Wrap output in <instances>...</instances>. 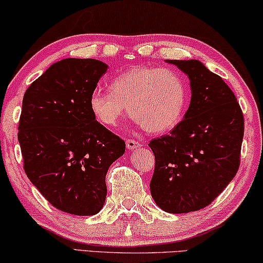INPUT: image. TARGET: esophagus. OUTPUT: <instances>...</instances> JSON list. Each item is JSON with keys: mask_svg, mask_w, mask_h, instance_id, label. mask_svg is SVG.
Here are the masks:
<instances>
[{"mask_svg": "<svg viewBox=\"0 0 263 263\" xmlns=\"http://www.w3.org/2000/svg\"><path fill=\"white\" fill-rule=\"evenodd\" d=\"M139 146H140V144L137 142V140L126 139V147H127V149L133 150V149H137V147H139Z\"/></svg>", "mask_w": 263, "mask_h": 263, "instance_id": "1", "label": "esophagus"}]
</instances>
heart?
<instances>
[{"label": "heart", "mask_w": 263, "mask_h": 263, "mask_svg": "<svg viewBox=\"0 0 263 263\" xmlns=\"http://www.w3.org/2000/svg\"><path fill=\"white\" fill-rule=\"evenodd\" d=\"M109 89L96 88L89 96L91 114L107 127L117 126L127 106L132 119L150 133L173 130L186 112L188 87L175 70L136 66L114 77Z\"/></svg>", "instance_id": "b5f03b06"}]
</instances>
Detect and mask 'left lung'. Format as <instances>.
<instances>
[{
  "label": "left lung",
  "instance_id": "1",
  "mask_svg": "<svg viewBox=\"0 0 263 263\" xmlns=\"http://www.w3.org/2000/svg\"><path fill=\"white\" fill-rule=\"evenodd\" d=\"M167 62L188 76L192 98L179 125L149 144L155 155L150 191L165 212L188 213L210 205L235 177L244 118L228 84L201 62Z\"/></svg>",
  "mask_w": 263,
  "mask_h": 263
}]
</instances>
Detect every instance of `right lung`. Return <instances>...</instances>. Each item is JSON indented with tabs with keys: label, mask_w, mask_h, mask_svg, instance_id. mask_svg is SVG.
Segmentation results:
<instances>
[{
	"label": "right lung",
	"mask_w": 263,
	"mask_h": 263,
	"mask_svg": "<svg viewBox=\"0 0 263 263\" xmlns=\"http://www.w3.org/2000/svg\"><path fill=\"white\" fill-rule=\"evenodd\" d=\"M108 65L96 59L54 63L27 88L19 138L26 175L56 209L93 216L106 200V174L125 153L120 137L95 120L89 96Z\"/></svg>",
	"instance_id": "obj_1"
}]
</instances>
